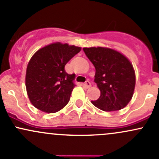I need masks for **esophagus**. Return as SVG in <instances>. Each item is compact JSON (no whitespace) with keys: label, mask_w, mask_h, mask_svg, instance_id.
I'll use <instances>...</instances> for the list:
<instances>
[{"label":"esophagus","mask_w":159,"mask_h":159,"mask_svg":"<svg viewBox=\"0 0 159 159\" xmlns=\"http://www.w3.org/2000/svg\"><path fill=\"white\" fill-rule=\"evenodd\" d=\"M90 86H91V83H90L89 81H86V82H85V83H84V87H85V88L88 89V88H89Z\"/></svg>","instance_id":"obj_1"}]
</instances>
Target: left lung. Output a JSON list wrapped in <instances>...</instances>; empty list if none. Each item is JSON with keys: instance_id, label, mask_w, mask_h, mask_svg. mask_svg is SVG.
Returning a JSON list of instances; mask_svg holds the SVG:
<instances>
[{"instance_id": "8db88e82", "label": "left lung", "mask_w": 159, "mask_h": 159, "mask_svg": "<svg viewBox=\"0 0 159 159\" xmlns=\"http://www.w3.org/2000/svg\"><path fill=\"white\" fill-rule=\"evenodd\" d=\"M95 68V83L101 95L93 105L105 111L127 106L134 95L136 76L132 64L124 54L108 48H83Z\"/></svg>"}]
</instances>
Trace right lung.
Returning <instances> with one entry per match:
<instances>
[{"instance_id":"1","label":"right lung","mask_w":159,"mask_h":159,"mask_svg":"<svg viewBox=\"0 0 159 159\" xmlns=\"http://www.w3.org/2000/svg\"><path fill=\"white\" fill-rule=\"evenodd\" d=\"M80 50V47L56 42L34 54L27 66L25 87L36 108L55 113L69 102L75 87V74L66 73L64 66Z\"/></svg>"}]
</instances>
